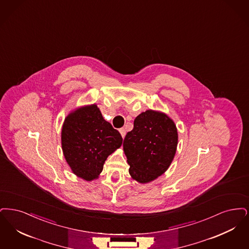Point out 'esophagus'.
<instances>
[{
    "instance_id": "obj_1",
    "label": "esophagus",
    "mask_w": 249,
    "mask_h": 249,
    "mask_svg": "<svg viewBox=\"0 0 249 249\" xmlns=\"http://www.w3.org/2000/svg\"><path fill=\"white\" fill-rule=\"evenodd\" d=\"M120 134H121V136L123 137V139L125 137V128H120Z\"/></svg>"
}]
</instances>
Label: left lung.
Masks as SVG:
<instances>
[{"label":"left lung","mask_w":249,"mask_h":249,"mask_svg":"<svg viewBox=\"0 0 249 249\" xmlns=\"http://www.w3.org/2000/svg\"><path fill=\"white\" fill-rule=\"evenodd\" d=\"M123 146L131 177L147 183L164 173L173 161L178 130L167 115L149 109L137 116Z\"/></svg>","instance_id":"1"}]
</instances>
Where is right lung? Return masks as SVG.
I'll list each match as a JSON object with an SVG mask.
<instances>
[{"mask_svg": "<svg viewBox=\"0 0 249 249\" xmlns=\"http://www.w3.org/2000/svg\"><path fill=\"white\" fill-rule=\"evenodd\" d=\"M61 143L72 172L90 181L101 173L106 159L121 147L123 139L94 104L68 115L62 126Z\"/></svg>", "mask_w": 249, "mask_h": 249, "instance_id": "1", "label": "right lung"}]
</instances>
